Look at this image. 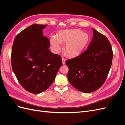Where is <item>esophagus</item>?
<instances>
[{"mask_svg":"<svg viewBox=\"0 0 125 125\" xmlns=\"http://www.w3.org/2000/svg\"><path fill=\"white\" fill-rule=\"evenodd\" d=\"M62 62L63 64H65L66 62V59L63 57H62Z\"/></svg>","mask_w":125,"mask_h":125,"instance_id":"34e87169","label":"esophagus"}]
</instances>
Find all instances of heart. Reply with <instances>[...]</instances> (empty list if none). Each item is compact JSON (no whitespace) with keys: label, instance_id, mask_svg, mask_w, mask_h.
Returning a JSON list of instances; mask_svg holds the SVG:
<instances>
[{"label":"heart","instance_id":"b5f03b06","mask_svg":"<svg viewBox=\"0 0 125 125\" xmlns=\"http://www.w3.org/2000/svg\"><path fill=\"white\" fill-rule=\"evenodd\" d=\"M89 41V36L86 33L78 29L60 32L58 38L52 36L51 39V47L57 52L62 48V43L66 44L65 51L70 56H76L84 50Z\"/></svg>","mask_w":125,"mask_h":125}]
</instances>
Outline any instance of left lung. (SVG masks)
Segmentation results:
<instances>
[{
    "label": "left lung",
    "instance_id": "obj_1",
    "mask_svg": "<svg viewBox=\"0 0 125 125\" xmlns=\"http://www.w3.org/2000/svg\"><path fill=\"white\" fill-rule=\"evenodd\" d=\"M93 37L86 50L66 61L68 79L78 91L91 93L104 84L112 66L113 52L109 40L93 29Z\"/></svg>",
    "mask_w": 125,
    "mask_h": 125
}]
</instances>
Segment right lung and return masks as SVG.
<instances>
[{
  "label": "right lung",
  "instance_id": "obj_1",
  "mask_svg": "<svg viewBox=\"0 0 125 125\" xmlns=\"http://www.w3.org/2000/svg\"><path fill=\"white\" fill-rule=\"evenodd\" d=\"M47 25L35 24L25 29L15 37L12 47L13 73L21 86L34 94L50 87L62 64L60 56L49 50L50 40L43 33Z\"/></svg>",
  "mask_w": 125,
  "mask_h": 125
}]
</instances>
